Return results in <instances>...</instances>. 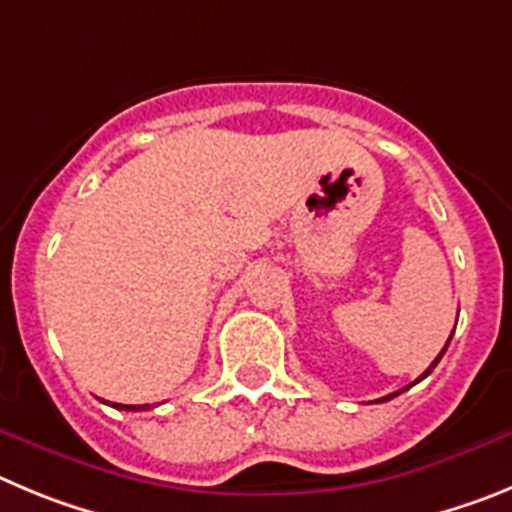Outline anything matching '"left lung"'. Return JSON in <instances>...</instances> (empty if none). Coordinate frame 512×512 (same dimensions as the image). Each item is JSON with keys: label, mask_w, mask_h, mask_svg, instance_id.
<instances>
[{"label": "left lung", "mask_w": 512, "mask_h": 512, "mask_svg": "<svg viewBox=\"0 0 512 512\" xmlns=\"http://www.w3.org/2000/svg\"><path fill=\"white\" fill-rule=\"evenodd\" d=\"M449 342H451V336H449ZM449 342H446V347H449ZM446 347H444V349H441V354H439V357H436V359H434V362H431V367H428V370H426V372H423V375H421V377H418V380H416V382H421V380H423V377H428V375H431V370H434V367H436V365H439V359H441V357H444ZM416 382H411V385H416ZM411 385H405V388H403V390H408V388H411ZM403 390H398V393H390V395H385V398H380V400H377V403H385V400L395 398V395H400V393H403Z\"/></svg>", "instance_id": "left-lung-1"}]
</instances>
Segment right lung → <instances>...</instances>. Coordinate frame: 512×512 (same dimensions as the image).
I'll return each instance as SVG.
<instances>
[{
  "label": "right lung",
  "mask_w": 512,
  "mask_h": 512,
  "mask_svg": "<svg viewBox=\"0 0 512 512\" xmlns=\"http://www.w3.org/2000/svg\"><path fill=\"white\" fill-rule=\"evenodd\" d=\"M114 408H119V411H150V405H119V403H114Z\"/></svg>",
  "instance_id": "obj_1"
}]
</instances>
